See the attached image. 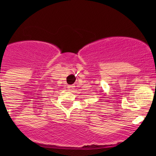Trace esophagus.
<instances>
[{"mask_svg": "<svg viewBox=\"0 0 156 156\" xmlns=\"http://www.w3.org/2000/svg\"><path fill=\"white\" fill-rule=\"evenodd\" d=\"M74 89H75V86H73V85H69L68 90H69V91H73Z\"/></svg>", "mask_w": 156, "mask_h": 156, "instance_id": "esophagus-1", "label": "esophagus"}]
</instances>
